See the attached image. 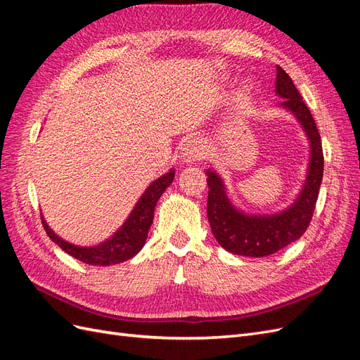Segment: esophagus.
<instances>
[{
  "label": "esophagus",
  "mask_w": 360,
  "mask_h": 360,
  "mask_svg": "<svg viewBox=\"0 0 360 360\" xmlns=\"http://www.w3.org/2000/svg\"><path fill=\"white\" fill-rule=\"evenodd\" d=\"M204 144L198 138L189 139L181 148V162L183 163H193L204 158Z\"/></svg>",
  "instance_id": "obj_1"
}]
</instances>
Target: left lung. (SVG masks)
<instances>
[{"mask_svg": "<svg viewBox=\"0 0 360 360\" xmlns=\"http://www.w3.org/2000/svg\"><path fill=\"white\" fill-rule=\"evenodd\" d=\"M275 86L276 96L284 99L278 106L294 115L309 143L307 176L292 202L270 214L246 213L231 201L219 174L213 168L205 169L209 186L207 217L212 233L225 250L242 257H267L300 238L312 219L323 180L324 159L319 129L296 85L279 66Z\"/></svg>", "mask_w": 360, "mask_h": 360, "instance_id": "8db88e82", "label": "left lung"}]
</instances>
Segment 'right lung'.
Returning a JSON list of instances; mask_svg holds the SVG:
<instances>
[{"instance_id": "right-lung-1", "label": "right lung", "mask_w": 360, "mask_h": 360, "mask_svg": "<svg viewBox=\"0 0 360 360\" xmlns=\"http://www.w3.org/2000/svg\"><path fill=\"white\" fill-rule=\"evenodd\" d=\"M174 176H176V171L171 168L163 176L151 181L150 186L141 195V198L135 204L134 210L130 212L123 225L111 237H108L106 240L99 245L78 246L64 240V238L51 230L45 217L41 214L43 226H45V231L53 243H57L64 252L82 261L85 264L112 266L123 263V261L134 258L146 245L148 230L151 224H153L156 204L162 197V193L172 183Z\"/></svg>"}]
</instances>
